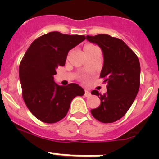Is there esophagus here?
<instances>
[{
	"mask_svg": "<svg viewBox=\"0 0 159 159\" xmlns=\"http://www.w3.org/2000/svg\"><path fill=\"white\" fill-rule=\"evenodd\" d=\"M84 95H85V96H89V95H91V92H90V91H88V90H85V92H84Z\"/></svg>",
	"mask_w": 159,
	"mask_h": 159,
	"instance_id": "1",
	"label": "esophagus"
}]
</instances>
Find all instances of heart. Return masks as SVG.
I'll list each match as a JSON object with an SVG mask.
<instances>
[{
  "label": "heart",
  "instance_id": "1",
  "mask_svg": "<svg viewBox=\"0 0 159 159\" xmlns=\"http://www.w3.org/2000/svg\"><path fill=\"white\" fill-rule=\"evenodd\" d=\"M92 48H95V46L91 45V44H88V45H86V46H85V47H84V52H85V51H86V50H88V49Z\"/></svg>",
  "mask_w": 159,
  "mask_h": 159
}]
</instances>
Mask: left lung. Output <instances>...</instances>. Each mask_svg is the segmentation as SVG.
I'll use <instances>...</instances> for the list:
<instances>
[{"mask_svg": "<svg viewBox=\"0 0 159 159\" xmlns=\"http://www.w3.org/2000/svg\"><path fill=\"white\" fill-rule=\"evenodd\" d=\"M86 39L102 50L103 66L100 77L107 83L104 95L96 90L92 92L101 102L91 113L102 123H113L127 113L137 95L140 85L139 60L120 39L106 34L87 36Z\"/></svg>", "mask_w": 159, "mask_h": 159, "instance_id": "left-lung-1", "label": "left lung"}]
</instances>
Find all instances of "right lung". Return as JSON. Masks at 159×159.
Here are the masks:
<instances>
[{"instance_id":"1","label":"right lung","mask_w":159,"mask_h":159,"mask_svg":"<svg viewBox=\"0 0 159 159\" xmlns=\"http://www.w3.org/2000/svg\"><path fill=\"white\" fill-rule=\"evenodd\" d=\"M86 39L81 35L51 32L31 43L19 67L22 95L31 113L40 121L54 123L65 117L71 102L84 90L76 84L60 86L56 69L64 66L68 52Z\"/></svg>"}]
</instances>
